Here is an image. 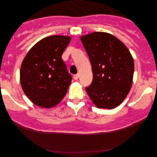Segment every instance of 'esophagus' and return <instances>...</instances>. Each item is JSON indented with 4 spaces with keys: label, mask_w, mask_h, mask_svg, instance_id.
Here are the masks:
<instances>
[{
    "label": "esophagus",
    "mask_w": 157,
    "mask_h": 157,
    "mask_svg": "<svg viewBox=\"0 0 157 157\" xmlns=\"http://www.w3.org/2000/svg\"><path fill=\"white\" fill-rule=\"evenodd\" d=\"M74 77V80H77V79L79 78V74H74V77Z\"/></svg>",
    "instance_id": "esophagus-1"
}]
</instances>
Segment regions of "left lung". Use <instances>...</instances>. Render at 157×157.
Listing matches in <instances>:
<instances>
[{"mask_svg": "<svg viewBox=\"0 0 157 157\" xmlns=\"http://www.w3.org/2000/svg\"><path fill=\"white\" fill-rule=\"evenodd\" d=\"M90 58L93 79L86 86L88 96L99 109H114L123 102L131 90L134 64L123 42L106 33L81 36Z\"/></svg>", "mask_w": 157, "mask_h": 157, "instance_id": "left-lung-1", "label": "left lung"}]
</instances>
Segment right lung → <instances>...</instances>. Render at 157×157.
I'll use <instances>...</instances> for the list:
<instances>
[{"label": "right lung", "instance_id": "obj_1", "mask_svg": "<svg viewBox=\"0 0 157 157\" xmlns=\"http://www.w3.org/2000/svg\"><path fill=\"white\" fill-rule=\"evenodd\" d=\"M71 37L52 36L39 41L22 63L20 83L23 92L36 105L52 108L65 96L72 77L61 56Z\"/></svg>", "mask_w": 157, "mask_h": 157}]
</instances>
